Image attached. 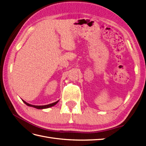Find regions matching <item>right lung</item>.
I'll list each match as a JSON object with an SVG mask.
<instances>
[{
	"instance_id": "obj_1",
	"label": "right lung",
	"mask_w": 146,
	"mask_h": 146,
	"mask_svg": "<svg viewBox=\"0 0 146 146\" xmlns=\"http://www.w3.org/2000/svg\"><path fill=\"white\" fill-rule=\"evenodd\" d=\"M23 101L28 106H30V107H33L34 108H36L37 109H44V108H49V107H53V106L55 105L56 104H57L58 102V100L55 102L54 103H52V104H48V105H41V106H38V105H31V104H29L28 103L26 102H25L24 100H23Z\"/></svg>"
}]
</instances>
